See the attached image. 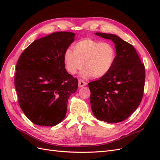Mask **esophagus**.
<instances>
[{
    "instance_id": "34e87169",
    "label": "esophagus",
    "mask_w": 160,
    "mask_h": 160,
    "mask_svg": "<svg viewBox=\"0 0 160 160\" xmlns=\"http://www.w3.org/2000/svg\"><path fill=\"white\" fill-rule=\"evenodd\" d=\"M78 82H79V88H82V87H84L87 85V83H85L84 81L81 80V79H79Z\"/></svg>"
}]
</instances>
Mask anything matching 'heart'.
Listing matches in <instances>:
<instances>
[{
    "label": "heart",
    "mask_w": 160,
    "mask_h": 160,
    "mask_svg": "<svg viewBox=\"0 0 160 160\" xmlns=\"http://www.w3.org/2000/svg\"><path fill=\"white\" fill-rule=\"evenodd\" d=\"M72 51L67 49L63 59L66 69L75 75L84 67L82 77L101 78L112 68L115 59L113 47L109 42L84 38L72 45Z\"/></svg>",
    "instance_id": "heart-1"
}]
</instances>
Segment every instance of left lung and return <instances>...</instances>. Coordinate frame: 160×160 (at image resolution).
I'll return each mask as SVG.
<instances>
[{
  "label": "left lung",
  "instance_id": "obj_1",
  "mask_svg": "<svg viewBox=\"0 0 160 160\" xmlns=\"http://www.w3.org/2000/svg\"><path fill=\"white\" fill-rule=\"evenodd\" d=\"M111 40L116 56L105 76L88 84L90 103L95 117L108 123L126 119L141 103L145 85V67L135 48L113 34L95 32Z\"/></svg>",
  "mask_w": 160,
  "mask_h": 160
}]
</instances>
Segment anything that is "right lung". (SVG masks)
Here are the masks:
<instances>
[{
	"label": "right lung",
	"instance_id": "right-lung-1",
	"mask_svg": "<svg viewBox=\"0 0 160 160\" xmlns=\"http://www.w3.org/2000/svg\"><path fill=\"white\" fill-rule=\"evenodd\" d=\"M74 32H57L35 40L18 60L14 86L19 105L28 119L54 126L65 118L68 99L78 81L65 68L63 55Z\"/></svg>",
	"mask_w": 160,
	"mask_h": 160
}]
</instances>
